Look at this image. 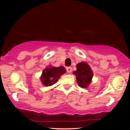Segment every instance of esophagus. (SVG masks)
<instances>
[{
    "instance_id": "1",
    "label": "esophagus",
    "mask_w": 130,
    "mask_h": 130,
    "mask_svg": "<svg viewBox=\"0 0 130 130\" xmlns=\"http://www.w3.org/2000/svg\"><path fill=\"white\" fill-rule=\"evenodd\" d=\"M66 71L68 73H71L72 72V67H68L66 68Z\"/></svg>"
}]
</instances>
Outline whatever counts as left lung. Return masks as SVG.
Listing matches in <instances>:
<instances>
[{"label": "left lung", "instance_id": "8db88e82", "mask_svg": "<svg viewBox=\"0 0 130 130\" xmlns=\"http://www.w3.org/2000/svg\"><path fill=\"white\" fill-rule=\"evenodd\" d=\"M77 70L73 72L79 87L87 88L90 85L93 77V72L87 63L81 62L77 65Z\"/></svg>", "mask_w": 130, "mask_h": 130}]
</instances>
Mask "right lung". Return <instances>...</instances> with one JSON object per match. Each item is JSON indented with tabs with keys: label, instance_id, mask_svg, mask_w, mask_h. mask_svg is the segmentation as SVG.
<instances>
[{
	"label": "right lung",
	"instance_id": "obj_1",
	"mask_svg": "<svg viewBox=\"0 0 130 130\" xmlns=\"http://www.w3.org/2000/svg\"><path fill=\"white\" fill-rule=\"evenodd\" d=\"M66 72V69L64 66L54 67L49 66L43 70L41 76V81L43 85L51 86L56 83L60 76Z\"/></svg>",
	"mask_w": 130,
	"mask_h": 130
}]
</instances>
